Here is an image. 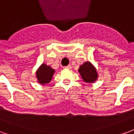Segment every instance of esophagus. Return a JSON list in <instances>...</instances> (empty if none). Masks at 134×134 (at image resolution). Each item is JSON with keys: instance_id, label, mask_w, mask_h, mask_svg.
<instances>
[{"instance_id": "obj_1", "label": "esophagus", "mask_w": 134, "mask_h": 134, "mask_svg": "<svg viewBox=\"0 0 134 134\" xmlns=\"http://www.w3.org/2000/svg\"><path fill=\"white\" fill-rule=\"evenodd\" d=\"M65 69H71V65H68V66H66V67H64Z\"/></svg>"}]
</instances>
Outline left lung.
Instances as JSON below:
<instances>
[{
	"instance_id": "obj_1",
	"label": "left lung",
	"mask_w": 134,
	"mask_h": 134,
	"mask_svg": "<svg viewBox=\"0 0 134 134\" xmlns=\"http://www.w3.org/2000/svg\"><path fill=\"white\" fill-rule=\"evenodd\" d=\"M79 72L83 80L86 83H94L98 78V74L95 67L90 62H86L81 65L79 69Z\"/></svg>"
}]
</instances>
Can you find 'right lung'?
Here are the masks:
<instances>
[{
    "label": "right lung",
    "mask_w": 134,
    "mask_h": 134,
    "mask_svg": "<svg viewBox=\"0 0 134 134\" xmlns=\"http://www.w3.org/2000/svg\"><path fill=\"white\" fill-rule=\"evenodd\" d=\"M54 73L55 70L50 66H48L46 64H42L37 70L36 77L41 85H45L51 81Z\"/></svg>",
    "instance_id": "right-lung-1"
}]
</instances>
